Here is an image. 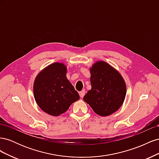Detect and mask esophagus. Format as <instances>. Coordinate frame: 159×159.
Wrapping results in <instances>:
<instances>
[{
    "mask_svg": "<svg viewBox=\"0 0 159 159\" xmlns=\"http://www.w3.org/2000/svg\"><path fill=\"white\" fill-rule=\"evenodd\" d=\"M85 90H82V91H81L80 92V98H84V96L85 95Z\"/></svg>",
    "mask_w": 159,
    "mask_h": 159,
    "instance_id": "obj_1",
    "label": "esophagus"
}]
</instances>
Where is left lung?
I'll return each mask as SVG.
<instances>
[{
	"label": "left lung",
	"instance_id": "8db88e82",
	"mask_svg": "<svg viewBox=\"0 0 159 159\" xmlns=\"http://www.w3.org/2000/svg\"><path fill=\"white\" fill-rule=\"evenodd\" d=\"M90 70L91 89L84 97L93 111L100 116L111 115L121 107L127 88L121 74L103 61H98Z\"/></svg>",
	"mask_w": 159,
	"mask_h": 159
}]
</instances>
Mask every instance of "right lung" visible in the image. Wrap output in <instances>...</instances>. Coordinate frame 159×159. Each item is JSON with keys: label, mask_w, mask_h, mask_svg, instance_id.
Wrapping results in <instances>:
<instances>
[{"label": "right lung", "mask_w": 159, "mask_h": 159, "mask_svg": "<svg viewBox=\"0 0 159 159\" xmlns=\"http://www.w3.org/2000/svg\"><path fill=\"white\" fill-rule=\"evenodd\" d=\"M67 67L55 62L43 69L34 82V96L39 107L52 116H58L80 99L66 78Z\"/></svg>", "instance_id": "right-lung-1"}]
</instances>
